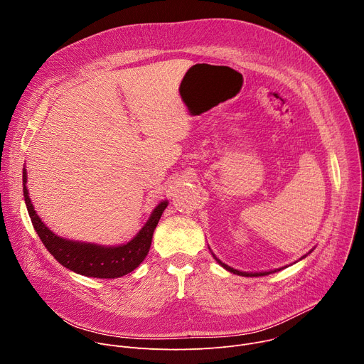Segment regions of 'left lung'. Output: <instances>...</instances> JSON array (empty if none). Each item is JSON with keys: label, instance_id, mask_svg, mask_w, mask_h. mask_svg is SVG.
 <instances>
[{"label": "left lung", "instance_id": "8db88e82", "mask_svg": "<svg viewBox=\"0 0 364 364\" xmlns=\"http://www.w3.org/2000/svg\"><path fill=\"white\" fill-rule=\"evenodd\" d=\"M209 249H210V247H209ZM311 250H313V249H311ZM311 250H309L308 253H311ZM210 252H212V250H210ZM308 253H306V255H308ZM212 255H213V257L216 259L218 264H219L220 267H223L226 271H229V272H233V274H236V275H240V277H265V275H269V274H274V272H278V271L284 269V268H278V269H274V271H264V272H243V271H237V269H233L232 267H229V265L223 264L219 257H216V255H215L213 252H212ZM306 255L301 256V257H299V261H301V259H304ZM296 262H298V261H296ZM285 268H287V267H285Z\"/></svg>", "mask_w": 364, "mask_h": 364}]
</instances>
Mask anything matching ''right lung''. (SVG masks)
Returning a JSON list of instances; mask_svg holds the SVG:
<instances>
[{
  "label": "right lung",
  "mask_w": 364,
  "mask_h": 364,
  "mask_svg": "<svg viewBox=\"0 0 364 364\" xmlns=\"http://www.w3.org/2000/svg\"><path fill=\"white\" fill-rule=\"evenodd\" d=\"M23 191L31 223L43 245L53 255L56 261L79 275L102 279L121 278L139 267L149 252L154 230L157 228L166 207L168 205L167 200H163L155 205L146 223L129 242L118 246H105L65 239L58 236L53 230H50L34 210L27 190L26 168H23Z\"/></svg>",
  "instance_id": "add662e5"
}]
</instances>
